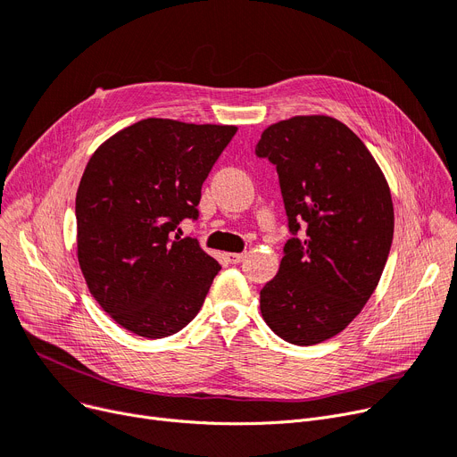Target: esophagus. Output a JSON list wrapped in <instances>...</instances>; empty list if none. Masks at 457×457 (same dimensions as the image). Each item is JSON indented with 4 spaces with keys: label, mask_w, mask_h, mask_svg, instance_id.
Segmentation results:
<instances>
[{
    "label": "esophagus",
    "mask_w": 457,
    "mask_h": 457,
    "mask_svg": "<svg viewBox=\"0 0 457 457\" xmlns=\"http://www.w3.org/2000/svg\"><path fill=\"white\" fill-rule=\"evenodd\" d=\"M226 259H228V262H231V265H238V262H241L243 259H245V253H226Z\"/></svg>",
    "instance_id": "34e87169"
}]
</instances>
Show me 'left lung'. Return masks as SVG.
Segmentation results:
<instances>
[{
  "label": "left lung",
  "instance_id": "obj_1",
  "mask_svg": "<svg viewBox=\"0 0 457 457\" xmlns=\"http://www.w3.org/2000/svg\"><path fill=\"white\" fill-rule=\"evenodd\" d=\"M255 155L276 166L293 235L261 289L262 319L287 343L319 345L361 313L386 269L389 185L361 138L331 116L269 126Z\"/></svg>",
  "mask_w": 457,
  "mask_h": 457
}]
</instances>
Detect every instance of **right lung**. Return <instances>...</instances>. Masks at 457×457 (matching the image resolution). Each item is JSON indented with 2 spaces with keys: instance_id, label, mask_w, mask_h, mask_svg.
<instances>
[{
  "instance_id": "right-lung-1",
  "label": "right lung",
  "mask_w": 457,
  "mask_h": 457,
  "mask_svg": "<svg viewBox=\"0 0 457 457\" xmlns=\"http://www.w3.org/2000/svg\"><path fill=\"white\" fill-rule=\"evenodd\" d=\"M235 126L146 118L96 150L78 196V259L90 295L128 331L162 339L183 329L219 274L196 238L202 185Z\"/></svg>"
}]
</instances>
